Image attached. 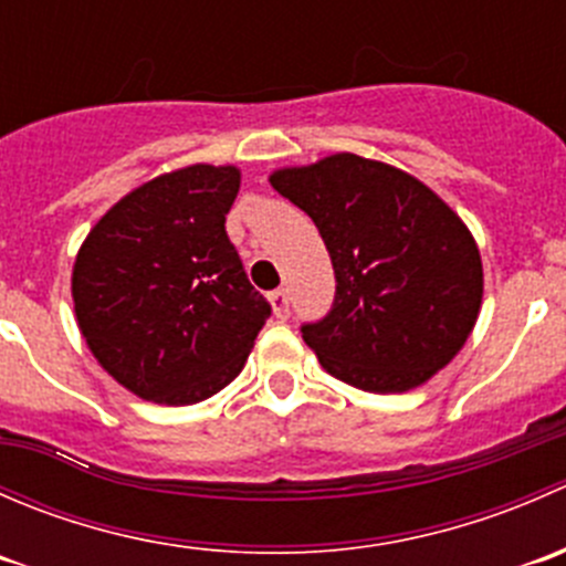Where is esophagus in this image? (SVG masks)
I'll return each mask as SVG.
<instances>
[{
  "mask_svg": "<svg viewBox=\"0 0 566 566\" xmlns=\"http://www.w3.org/2000/svg\"><path fill=\"white\" fill-rule=\"evenodd\" d=\"M268 301H271L273 315H276L279 319L290 317V298H287V293H284V290H273V293L268 295Z\"/></svg>",
  "mask_w": 566,
  "mask_h": 566,
  "instance_id": "34e87169",
  "label": "esophagus"
}]
</instances>
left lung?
<instances>
[{
	"label": "left lung",
	"instance_id": "obj_1",
	"mask_svg": "<svg viewBox=\"0 0 566 566\" xmlns=\"http://www.w3.org/2000/svg\"><path fill=\"white\" fill-rule=\"evenodd\" d=\"M268 180L310 213L334 262V310L304 325L325 373L402 394L458 356L482 310V256L430 186L356 153L282 167Z\"/></svg>",
	"mask_w": 566,
	"mask_h": 566
}]
</instances>
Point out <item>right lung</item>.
I'll list each match as a JSON object with an SVG mask.
<instances>
[{
	"mask_svg": "<svg viewBox=\"0 0 566 566\" xmlns=\"http://www.w3.org/2000/svg\"><path fill=\"white\" fill-rule=\"evenodd\" d=\"M241 169L191 164L125 193L73 262L78 331L123 389L193 405L241 375L271 304L224 230Z\"/></svg>",
	"mask_w": 566,
	"mask_h": 566,
	"instance_id": "1",
	"label": "right lung"
}]
</instances>
